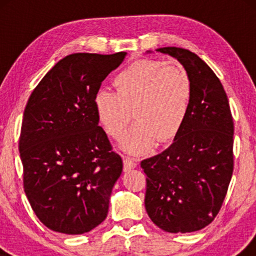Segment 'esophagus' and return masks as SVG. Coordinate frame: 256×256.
Masks as SVG:
<instances>
[{
  "instance_id": "34e87169",
  "label": "esophagus",
  "mask_w": 256,
  "mask_h": 256,
  "mask_svg": "<svg viewBox=\"0 0 256 256\" xmlns=\"http://www.w3.org/2000/svg\"><path fill=\"white\" fill-rule=\"evenodd\" d=\"M136 166H138V160L135 158H132V157H124V170L126 172L134 169Z\"/></svg>"
}]
</instances>
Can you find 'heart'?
Masks as SVG:
<instances>
[{"mask_svg": "<svg viewBox=\"0 0 256 256\" xmlns=\"http://www.w3.org/2000/svg\"><path fill=\"white\" fill-rule=\"evenodd\" d=\"M115 92L101 88L94 96L98 120L118 140L132 114L136 121L122 140L126 152L140 155L158 142L172 140L190 110L192 82L180 62L142 59L114 78Z\"/></svg>", "mask_w": 256, "mask_h": 256, "instance_id": "1", "label": "heart"}]
</instances>
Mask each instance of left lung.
I'll use <instances>...</instances> for the list:
<instances>
[{
  "mask_svg": "<svg viewBox=\"0 0 256 256\" xmlns=\"http://www.w3.org/2000/svg\"><path fill=\"white\" fill-rule=\"evenodd\" d=\"M156 51L188 70L192 99L172 144L141 162L146 210L166 232H196L213 222L226 197L234 166L233 118L222 82L202 59L182 48Z\"/></svg>",
  "mask_w": 256,
  "mask_h": 256,
  "instance_id": "1",
  "label": "left lung"
}]
</instances>
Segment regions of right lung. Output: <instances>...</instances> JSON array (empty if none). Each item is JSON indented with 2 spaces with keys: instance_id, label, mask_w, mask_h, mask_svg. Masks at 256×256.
<instances>
[{
  "instance_id": "add662e5",
  "label": "right lung",
  "mask_w": 256,
  "mask_h": 256,
  "mask_svg": "<svg viewBox=\"0 0 256 256\" xmlns=\"http://www.w3.org/2000/svg\"><path fill=\"white\" fill-rule=\"evenodd\" d=\"M126 56H66L28 100L18 144L24 191L54 232L82 234L106 219L122 160L99 126L94 96Z\"/></svg>"
}]
</instances>
